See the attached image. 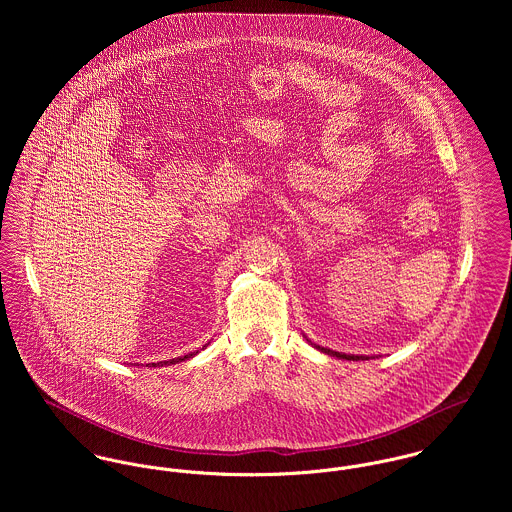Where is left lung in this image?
I'll return each instance as SVG.
<instances>
[{
	"label": "left lung",
	"mask_w": 512,
	"mask_h": 512,
	"mask_svg": "<svg viewBox=\"0 0 512 512\" xmlns=\"http://www.w3.org/2000/svg\"><path fill=\"white\" fill-rule=\"evenodd\" d=\"M305 337V335H303ZM305 341L313 347V349H317V351H321V353H325V355H329V357H337V359H345V361H368V359H372V357H368V355H347V353H337V351H331V349H327V347H321V345H315L313 341H309L307 337H305Z\"/></svg>",
	"instance_id": "8db88e82"
}]
</instances>
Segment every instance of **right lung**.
<instances>
[{"label":"right lung","mask_w":512,"mask_h":512,"mask_svg":"<svg viewBox=\"0 0 512 512\" xmlns=\"http://www.w3.org/2000/svg\"><path fill=\"white\" fill-rule=\"evenodd\" d=\"M209 345V343H207ZM205 345V347H207ZM203 347V349H205ZM197 353H201V351H195V353H189V355H183V357H177V359H169V361H161V363H151V366H169V365H177V363H183V361H189V359H193Z\"/></svg>","instance_id":"add662e5"}]
</instances>
